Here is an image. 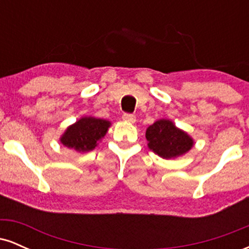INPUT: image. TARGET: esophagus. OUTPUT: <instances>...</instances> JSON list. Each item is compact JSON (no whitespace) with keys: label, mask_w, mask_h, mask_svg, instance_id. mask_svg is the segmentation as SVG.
<instances>
[{"label":"esophagus","mask_w":249,"mask_h":249,"mask_svg":"<svg viewBox=\"0 0 249 249\" xmlns=\"http://www.w3.org/2000/svg\"><path fill=\"white\" fill-rule=\"evenodd\" d=\"M122 118H123V121H124V122L131 123V124L136 123V116H133V115H128V113H124Z\"/></svg>","instance_id":"34e87169"}]
</instances>
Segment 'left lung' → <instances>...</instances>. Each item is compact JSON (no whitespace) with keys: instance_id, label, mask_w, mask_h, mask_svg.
I'll list each match as a JSON object with an SVG mask.
<instances>
[{"instance_id":"left-lung-1","label":"left lung","mask_w":249,"mask_h":249,"mask_svg":"<svg viewBox=\"0 0 249 249\" xmlns=\"http://www.w3.org/2000/svg\"><path fill=\"white\" fill-rule=\"evenodd\" d=\"M147 146L162 159H176L193 147L194 141L186 131L170 119H159L146 128Z\"/></svg>"}]
</instances>
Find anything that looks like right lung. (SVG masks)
Masks as SVG:
<instances>
[{"label": "right lung", "mask_w": 249, "mask_h": 249, "mask_svg": "<svg viewBox=\"0 0 249 249\" xmlns=\"http://www.w3.org/2000/svg\"><path fill=\"white\" fill-rule=\"evenodd\" d=\"M110 126L111 122L107 119L91 116L82 117L67 127L59 142L65 147L79 153L90 152L104 138Z\"/></svg>", "instance_id": "right-lung-1"}]
</instances>
